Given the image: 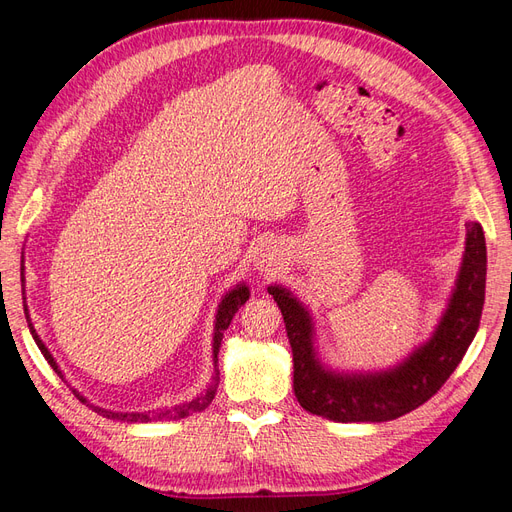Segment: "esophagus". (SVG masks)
Masks as SVG:
<instances>
[{
	"instance_id": "obj_1",
	"label": "esophagus",
	"mask_w": 512,
	"mask_h": 512,
	"mask_svg": "<svg viewBox=\"0 0 512 512\" xmlns=\"http://www.w3.org/2000/svg\"><path fill=\"white\" fill-rule=\"evenodd\" d=\"M260 267L265 269V271H273V269L277 267V260H275L273 256H262V260H260Z\"/></svg>"
}]
</instances>
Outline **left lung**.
<instances>
[{
  "label": "left lung",
  "instance_id": "8db88e82",
  "mask_svg": "<svg viewBox=\"0 0 512 512\" xmlns=\"http://www.w3.org/2000/svg\"><path fill=\"white\" fill-rule=\"evenodd\" d=\"M459 280L436 333L408 361L384 374L342 376L324 369L312 344V320L282 286L269 294L282 309L294 361V395L316 416L337 423H382L404 416L436 395L451 378L478 331L485 305L487 247L483 228L468 222Z\"/></svg>",
  "mask_w": 512,
  "mask_h": 512
}]
</instances>
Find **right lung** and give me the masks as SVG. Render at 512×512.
Listing matches in <instances>:
<instances>
[{
	"instance_id": "right-lung-1",
	"label": "right lung",
	"mask_w": 512,
	"mask_h": 512,
	"mask_svg": "<svg viewBox=\"0 0 512 512\" xmlns=\"http://www.w3.org/2000/svg\"><path fill=\"white\" fill-rule=\"evenodd\" d=\"M21 282H25L23 280V267H21ZM250 299V290H247V286H237V288H232L226 297H224V301L220 303V309H218V316H215V335H213V361H215V376H213V382H211V386L207 389V393H203V395H198L196 399H192L190 404H183V406H177V408H170V410H158V412H134V414H128V412H111V410H104V408H98V406H94V404H89V401L83 397V395H79L76 391H72L76 397H79V401H83V404H87L91 410L94 412H98V414H102L104 418H113V421H123V423H151V421H177V418H185V416H190V414H196V412H203L211 401H213V397H215V391H218V382H220V369H218V352H220V346H222V337H224V331L228 329V324H230V320H232V316H235L237 312H239V307ZM25 318H27V324H29V331H32V337L36 339V344H38V348H40V352L44 354V359L49 361V365L55 369V374L59 376V378H64L61 376V371H59V367H57V363H55V359L51 356V352L46 350V346L42 344V339L38 337V333H36V329H34V324H32V320H29V312H27V305H25Z\"/></svg>"
}]
</instances>
